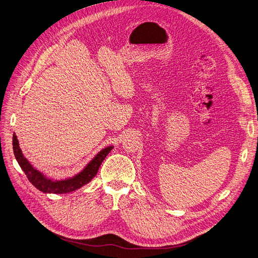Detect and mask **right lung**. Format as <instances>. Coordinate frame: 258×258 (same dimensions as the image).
<instances>
[{
  "instance_id": "right-lung-1",
  "label": "right lung",
  "mask_w": 258,
  "mask_h": 258,
  "mask_svg": "<svg viewBox=\"0 0 258 258\" xmlns=\"http://www.w3.org/2000/svg\"><path fill=\"white\" fill-rule=\"evenodd\" d=\"M12 146H14V153L16 156L17 162L19 163L21 169L25 172L27 178L32 185L44 193H54V194H62V193H69L72 191H76L83 187L86 183H88L97 173L100 166L102 165L105 157L108 153L113 149L112 146L107 147L95 155L92 161L84 168L83 171L76 176L68 179L63 180H52L50 178H47L44 176L40 171L34 169L27 159L24 157L22 150L20 149L19 141L14 134L12 138Z\"/></svg>"
}]
</instances>
